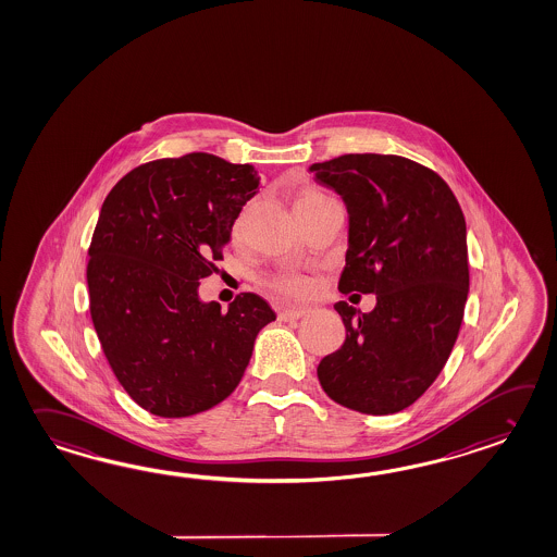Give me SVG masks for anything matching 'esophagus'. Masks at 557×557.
Masks as SVG:
<instances>
[{
  "label": "esophagus",
  "instance_id": "34e87169",
  "mask_svg": "<svg viewBox=\"0 0 557 557\" xmlns=\"http://www.w3.org/2000/svg\"><path fill=\"white\" fill-rule=\"evenodd\" d=\"M304 315H306V309H282V311L277 313L280 322H297V320L304 318Z\"/></svg>",
  "mask_w": 557,
  "mask_h": 557
}]
</instances>
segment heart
<instances>
[{"mask_svg":"<svg viewBox=\"0 0 557 557\" xmlns=\"http://www.w3.org/2000/svg\"><path fill=\"white\" fill-rule=\"evenodd\" d=\"M327 199V196L323 194H304L301 198L297 199V208H304V206H311L315 201H322ZM268 289L277 301H299V299H306L311 294V285L308 280L294 275V273H282L277 277H273L272 282L268 284Z\"/></svg>","mask_w":557,"mask_h":557,"instance_id":"b5f03b06","label":"heart"}]
</instances>
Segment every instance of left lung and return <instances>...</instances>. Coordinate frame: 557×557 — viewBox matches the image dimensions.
<instances>
[{"label": "left lung", "instance_id": "left-lung-1", "mask_svg": "<svg viewBox=\"0 0 557 557\" xmlns=\"http://www.w3.org/2000/svg\"><path fill=\"white\" fill-rule=\"evenodd\" d=\"M309 172L349 213L342 294H375L370 313L335 311L346 342L318 366L344 408L387 416L409 408L444 370L470 289L466 220L437 173L401 156L346 153Z\"/></svg>", "mask_w": 557, "mask_h": 557}]
</instances>
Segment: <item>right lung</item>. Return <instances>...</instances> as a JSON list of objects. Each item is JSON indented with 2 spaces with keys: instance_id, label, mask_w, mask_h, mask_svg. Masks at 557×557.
I'll list each match as a JSON object with an SVG mask.
<instances>
[{
  "instance_id": "add662e5",
  "label": "right lung",
  "mask_w": 557,
  "mask_h": 557,
  "mask_svg": "<svg viewBox=\"0 0 557 557\" xmlns=\"http://www.w3.org/2000/svg\"><path fill=\"white\" fill-rule=\"evenodd\" d=\"M258 187L253 165L191 151L137 165L101 206L87 249L89 313L113 375L153 416L218 406L242 382L258 332L275 320L249 292L227 311L198 297Z\"/></svg>"
}]
</instances>
